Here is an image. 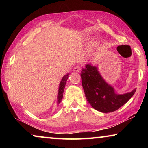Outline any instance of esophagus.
<instances>
[{
    "instance_id": "esophagus-1",
    "label": "esophagus",
    "mask_w": 148,
    "mask_h": 148,
    "mask_svg": "<svg viewBox=\"0 0 148 148\" xmlns=\"http://www.w3.org/2000/svg\"><path fill=\"white\" fill-rule=\"evenodd\" d=\"M80 71H81V68L78 66H76L74 68V71L76 72H79Z\"/></svg>"
}]
</instances>
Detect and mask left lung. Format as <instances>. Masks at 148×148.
Returning a JSON list of instances; mask_svg holds the SVG:
<instances>
[{"mask_svg": "<svg viewBox=\"0 0 148 148\" xmlns=\"http://www.w3.org/2000/svg\"><path fill=\"white\" fill-rule=\"evenodd\" d=\"M82 84L87 102L97 111L108 113L119 109L133 96L136 89L125 94H117L105 81L96 66L87 64L82 69Z\"/></svg>", "mask_w": 148, "mask_h": 148, "instance_id": "1", "label": "left lung"}]
</instances>
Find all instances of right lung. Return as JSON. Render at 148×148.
Returning <instances> with one entry per match:
<instances>
[{
  "label": "right lung",
  "mask_w": 148,
  "mask_h": 148,
  "mask_svg": "<svg viewBox=\"0 0 148 148\" xmlns=\"http://www.w3.org/2000/svg\"><path fill=\"white\" fill-rule=\"evenodd\" d=\"M69 76V73H67L66 75H64V76L62 77L61 81L60 82L59 91H58V95H57V105L61 103V102L62 99V95H63L64 87H65V85H66V81L67 79H68Z\"/></svg>",
  "instance_id": "right-lung-1"
}]
</instances>
